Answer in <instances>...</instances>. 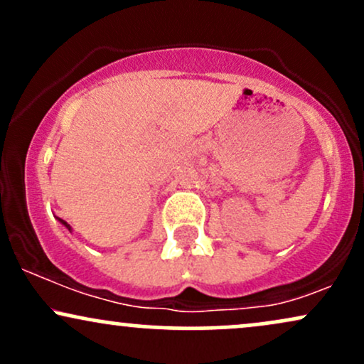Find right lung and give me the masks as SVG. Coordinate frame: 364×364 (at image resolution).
Returning <instances> with one entry per match:
<instances>
[{"instance_id":"right-lung-1","label":"right lung","mask_w":364,"mask_h":364,"mask_svg":"<svg viewBox=\"0 0 364 364\" xmlns=\"http://www.w3.org/2000/svg\"><path fill=\"white\" fill-rule=\"evenodd\" d=\"M60 223H61V224H65L66 228H68V231H72V228H70V224H68V223H65V220H63V219H60Z\"/></svg>"}]
</instances>
